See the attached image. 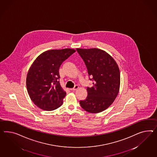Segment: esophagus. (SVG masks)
Masks as SVG:
<instances>
[{
    "mask_svg": "<svg viewBox=\"0 0 157 157\" xmlns=\"http://www.w3.org/2000/svg\"><path fill=\"white\" fill-rule=\"evenodd\" d=\"M79 89V86H78V85H75V86H74V88H72V89H71V90H72V91H75L77 89Z\"/></svg>",
    "mask_w": 157,
    "mask_h": 157,
    "instance_id": "obj_1",
    "label": "esophagus"
}]
</instances>
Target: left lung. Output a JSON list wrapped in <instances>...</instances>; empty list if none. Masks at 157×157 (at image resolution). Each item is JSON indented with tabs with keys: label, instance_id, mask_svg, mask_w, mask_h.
Returning <instances> with one entry per match:
<instances>
[{
	"label": "left lung",
	"instance_id": "obj_1",
	"mask_svg": "<svg viewBox=\"0 0 157 157\" xmlns=\"http://www.w3.org/2000/svg\"><path fill=\"white\" fill-rule=\"evenodd\" d=\"M85 62L93 86L87 87V97L81 107L90 113L105 110L114 101L120 87V71L113 58L99 48H76Z\"/></svg>",
	"mask_w": 157,
	"mask_h": 157
}]
</instances>
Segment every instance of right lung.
<instances>
[{"instance_id": "add662e5", "label": "right lung", "mask_w": 157, "mask_h": 157, "mask_svg": "<svg viewBox=\"0 0 157 157\" xmlns=\"http://www.w3.org/2000/svg\"><path fill=\"white\" fill-rule=\"evenodd\" d=\"M75 52L74 49L50 50L43 52L31 64L26 78L31 99L43 110L52 111L62 106L66 93L60 85V66Z\"/></svg>"}]
</instances>
